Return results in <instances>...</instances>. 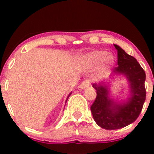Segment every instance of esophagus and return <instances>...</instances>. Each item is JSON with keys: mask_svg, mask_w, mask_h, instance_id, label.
Here are the masks:
<instances>
[{"mask_svg": "<svg viewBox=\"0 0 154 154\" xmlns=\"http://www.w3.org/2000/svg\"><path fill=\"white\" fill-rule=\"evenodd\" d=\"M89 86H90V81L88 80H86L80 83V86H79V88H81V89H84V88H88Z\"/></svg>", "mask_w": 154, "mask_h": 154, "instance_id": "34e87169", "label": "esophagus"}]
</instances>
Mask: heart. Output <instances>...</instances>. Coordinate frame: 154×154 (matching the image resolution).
Here are the masks:
<instances>
[{"label":"heart","mask_w":154,"mask_h":154,"mask_svg":"<svg viewBox=\"0 0 154 154\" xmlns=\"http://www.w3.org/2000/svg\"><path fill=\"white\" fill-rule=\"evenodd\" d=\"M80 64L86 69L90 70L100 66L101 69H109L114 64V57L104 51H94L85 54L80 59Z\"/></svg>","instance_id":"heart-1"}]
</instances>
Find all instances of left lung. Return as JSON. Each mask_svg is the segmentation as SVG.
Returning a JSON list of instances; mask_svg holds the SVG:
<instances>
[{
	"label": "left lung",
	"instance_id": "8db88e82",
	"mask_svg": "<svg viewBox=\"0 0 154 154\" xmlns=\"http://www.w3.org/2000/svg\"><path fill=\"white\" fill-rule=\"evenodd\" d=\"M118 66L113 74L125 76L129 83L130 94L127 100L119 101L110 97L109 83H93L97 97L91 106L93 119L97 125L106 130H117L133 123L137 119L146 98L145 72L137 60L117 45Z\"/></svg>",
	"mask_w": 154,
	"mask_h": 154
}]
</instances>
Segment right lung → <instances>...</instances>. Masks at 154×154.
I'll use <instances>...</instances> for the list:
<instances>
[{
    "instance_id": "right-lung-1",
    "label": "right lung",
    "mask_w": 154,
    "mask_h": 154,
    "mask_svg": "<svg viewBox=\"0 0 154 154\" xmlns=\"http://www.w3.org/2000/svg\"><path fill=\"white\" fill-rule=\"evenodd\" d=\"M71 93H70V94H68V97H67V99H66V101H67V100H68V97H69V96H70V95H71Z\"/></svg>"
}]
</instances>
